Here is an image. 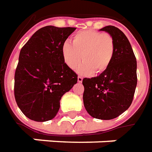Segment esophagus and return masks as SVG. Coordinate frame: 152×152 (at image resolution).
Masks as SVG:
<instances>
[{"mask_svg":"<svg viewBox=\"0 0 152 152\" xmlns=\"http://www.w3.org/2000/svg\"><path fill=\"white\" fill-rule=\"evenodd\" d=\"M78 83H82V82H83V78H82V77H80V76H78Z\"/></svg>","mask_w":152,"mask_h":152,"instance_id":"esophagus-1","label":"esophagus"}]
</instances>
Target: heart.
<instances>
[{
    "instance_id": "heart-1",
    "label": "heart",
    "mask_w": 152,
    "mask_h": 152,
    "mask_svg": "<svg viewBox=\"0 0 152 152\" xmlns=\"http://www.w3.org/2000/svg\"><path fill=\"white\" fill-rule=\"evenodd\" d=\"M64 61L71 69L78 68L79 74L88 75L102 73L110 66L115 55V42L107 33L92 29L74 34L72 43L65 42L61 47Z\"/></svg>"
}]
</instances>
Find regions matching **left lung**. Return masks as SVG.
Masks as SVG:
<instances>
[{"mask_svg":"<svg viewBox=\"0 0 152 152\" xmlns=\"http://www.w3.org/2000/svg\"><path fill=\"white\" fill-rule=\"evenodd\" d=\"M115 42V55L106 69L97 77L83 80V105L88 113L99 119H115L127 110L137 87V61L129 41L115 26L100 29Z\"/></svg>","mask_w":152,"mask_h":152,"instance_id":"1","label":"left lung"}]
</instances>
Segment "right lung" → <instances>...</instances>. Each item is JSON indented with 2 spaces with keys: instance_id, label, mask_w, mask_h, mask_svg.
Wrapping results in <instances>:
<instances>
[{
  "instance_id": "1",
  "label": "right lung",
  "mask_w": 152,
  "mask_h": 152,
  "mask_svg": "<svg viewBox=\"0 0 152 152\" xmlns=\"http://www.w3.org/2000/svg\"><path fill=\"white\" fill-rule=\"evenodd\" d=\"M75 28L46 26L22 47L15 74V97L24 115L37 122L50 120L61 97L77 83L78 75L64 63L61 47Z\"/></svg>"
}]
</instances>
